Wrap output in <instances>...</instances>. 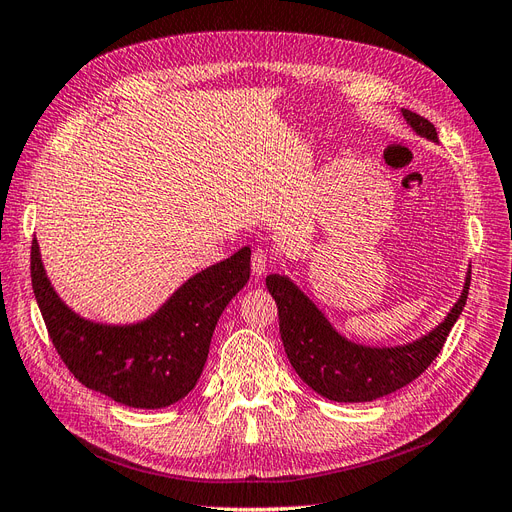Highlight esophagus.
<instances>
[{
  "label": "esophagus",
  "mask_w": 512,
  "mask_h": 512,
  "mask_svg": "<svg viewBox=\"0 0 512 512\" xmlns=\"http://www.w3.org/2000/svg\"><path fill=\"white\" fill-rule=\"evenodd\" d=\"M269 260H271V256H269L267 250H256L252 254V271H254V275H265V271L269 267Z\"/></svg>",
  "instance_id": "34e87169"
}]
</instances>
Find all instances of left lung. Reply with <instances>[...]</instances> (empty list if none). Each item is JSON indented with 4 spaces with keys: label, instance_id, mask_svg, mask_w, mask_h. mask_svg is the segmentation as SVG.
<instances>
[{
    "label": "left lung",
    "instance_id": "left-lung-1",
    "mask_svg": "<svg viewBox=\"0 0 512 512\" xmlns=\"http://www.w3.org/2000/svg\"><path fill=\"white\" fill-rule=\"evenodd\" d=\"M408 126L438 143L433 123L401 108ZM470 269L451 312L423 337L401 346H365L339 333L322 309L288 275H267V288L277 303L280 333L288 361L299 378L318 395L342 404L374 401L416 380L440 354L448 333L468 301Z\"/></svg>",
    "mask_w": 512,
    "mask_h": 512
}]
</instances>
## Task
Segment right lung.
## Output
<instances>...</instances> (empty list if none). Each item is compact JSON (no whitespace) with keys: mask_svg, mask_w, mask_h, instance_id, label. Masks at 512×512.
<instances>
[{"mask_svg":"<svg viewBox=\"0 0 512 512\" xmlns=\"http://www.w3.org/2000/svg\"><path fill=\"white\" fill-rule=\"evenodd\" d=\"M250 247L192 275L149 318L108 324L76 314L46 275L32 243V286L61 361L87 389L121 406L158 410L188 395L207 363L230 299L250 280Z\"/></svg>","mask_w":512,"mask_h":512,"instance_id":"add662e5","label":"right lung"}]
</instances>
